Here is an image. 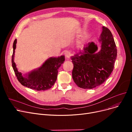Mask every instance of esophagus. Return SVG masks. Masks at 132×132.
I'll list each match as a JSON object with an SVG mask.
<instances>
[{"label":"esophagus","mask_w":132,"mask_h":132,"mask_svg":"<svg viewBox=\"0 0 132 132\" xmlns=\"http://www.w3.org/2000/svg\"><path fill=\"white\" fill-rule=\"evenodd\" d=\"M65 58L66 59H68L71 56V52L69 51H66L65 52Z\"/></svg>","instance_id":"34e87169"}]
</instances>
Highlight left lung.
Masks as SVG:
<instances>
[{
	"label": "left lung",
	"instance_id": "1",
	"mask_svg": "<svg viewBox=\"0 0 132 132\" xmlns=\"http://www.w3.org/2000/svg\"><path fill=\"white\" fill-rule=\"evenodd\" d=\"M100 42L101 49L94 42L89 43L84 51L71 57L74 67L72 78L79 87L93 89L100 86L113 71L117 50L111 32L103 27Z\"/></svg>",
	"mask_w": 132,
	"mask_h": 132
}]
</instances>
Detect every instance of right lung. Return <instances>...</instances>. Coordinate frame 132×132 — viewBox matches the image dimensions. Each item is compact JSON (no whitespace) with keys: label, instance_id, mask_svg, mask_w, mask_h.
I'll return each mask as SVG.
<instances>
[{"label":"right lung","instance_id":"obj_1","mask_svg":"<svg viewBox=\"0 0 132 132\" xmlns=\"http://www.w3.org/2000/svg\"><path fill=\"white\" fill-rule=\"evenodd\" d=\"M16 44V39H15L13 45L12 64L13 70L19 82L23 86L37 91L45 90L51 88L57 80L58 70L65 61L64 55H61L57 58H50L39 68L31 71L24 77L22 73L18 71L14 61Z\"/></svg>","mask_w":132,"mask_h":132}]
</instances>
